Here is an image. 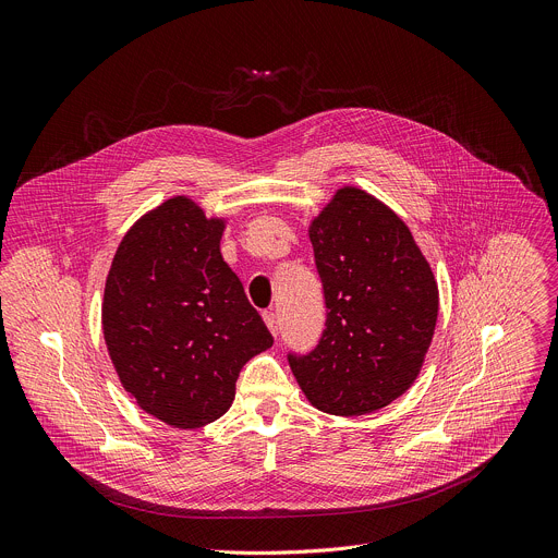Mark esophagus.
Instances as JSON below:
<instances>
[{
    "instance_id": "esophagus-1",
    "label": "esophagus",
    "mask_w": 558,
    "mask_h": 558,
    "mask_svg": "<svg viewBox=\"0 0 558 558\" xmlns=\"http://www.w3.org/2000/svg\"><path fill=\"white\" fill-rule=\"evenodd\" d=\"M264 320H266L268 329L277 337V333H279V318H277V314L275 312H264Z\"/></svg>"
}]
</instances>
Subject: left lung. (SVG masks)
I'll return each mask as SVG.
<instances>
[{
  "label": "left lung",
  "mask_w": 558,
  "mask_h": 558,
  "mask_svg": "<svg viewBox=\"0 0 558 558\" xmlns=\"http://www.w3.org/2000/svg\"><path fill=\"white\" fill-rule=\"evenodd\" d=\"M310 242L327 318L310 354H288L290 369L316 409L374 413L422 369L439 307L433 270L404 221L356 186L312 219Z\"/></svg>",
  "instance_id": "8db88e82"
}]
</instances>
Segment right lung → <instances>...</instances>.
<instances>
[{"mask_svg": "<svg viewBox=\"0 0 558 558\" xmlns=\"http://www.w3.org/2000/svg\"><path fill=\"white\" fill-rule=\"evenodd\" d=\"M221 233L225 219L171 197L128 231L105 281L102 337L121 385L173 428L225 415L242 367L272 345Z\"/></svg>", "mask_w": 558, "mask_h": 558, "instance_id": "1", "label": "right lung"}]
</instances>
